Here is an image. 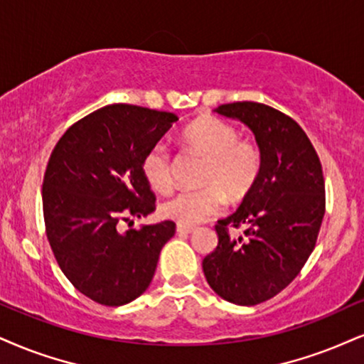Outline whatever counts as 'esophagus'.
<instances>
[{"mask_svg":"<svg viewBox=\"0 0 364 364\" xmlns=\"http://www.w3.org/2000/svg\"><path fill=\"white\" fill-rule=\"evenodd\" d=\"M177 231L182 232V235H191V232L196 231L194 226H186V224H177Z\"/></svg>","mask_w":364,"mask_h":364,"instance_id":"esophagus-1","label":"esophagus"}]
</instances>
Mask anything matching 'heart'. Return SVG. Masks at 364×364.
Listing matches in <instances>:
<instances>
[{"label": "heart", "mask_w": 364, "mask_h": 364, "mask_svg": "<svg viewBox=\"0 0 364 364\" xmlns=\"http://www.w3.org/2000/svg\"><path fill=\"white\" fill-rule=\"evenodd\" d=\"M182 141L192 154L203 156L200 189L177 192L161 204L164 218L178 224H197L218 214L226 203L240 200L257 183L263 165L262 148L251 138H241L228 121L203 116L187 124ZM141 172L151 189L168 192L173 187V159L165 143L148 148L141 160Z\"/></svg>", "instance_id": "obj_1"}]
</instances>
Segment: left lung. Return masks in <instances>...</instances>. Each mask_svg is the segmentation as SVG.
<instances>
[{
  "instance_id": "obj_1",
  "label": "left lung",
  "mask_w": 364,
  "mask_h": 364,
  "mask_svg": "<svg viewBox=\"0 0 364 364\" xmlns=\"http://www.w3.org/2000/svg\"><path fill=\"white\" fill-rule=\"evenodd\" d=\"M214 111L255 133L263 165L236 213L218 221L219 243L203 270L224 300L257 306L284 290L316 248L326 213L322 165L297 121L275 107L243 101ZM231 229L244 232L232 237Z\"/></svg>"
}]
</instances>
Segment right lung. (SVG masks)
Segmentation results:
<instances>
[{"mask_svg": "<svg viewBox=\"0 0 364 364\" xmlns=\"http://www.w3.org/2000/svg\"><path fill=\"white\" fill-rule=\"evenodd\" d=\"M177 119L123 102L105 106L67 128L48 159L42 186L47 240L70 284L101 306L140 297L175 235L173 221L124 232L119 223L155 210L141 160Z\"/></svg>", "mask_w": 364, "mask_h": 364, "instance_id": "right-lung-1", "label": "right lung"}]
</instances>
